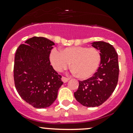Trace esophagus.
I'll list each match as a JSON object with an SVG mask.
<instances>
[{
    "instance_id": "esophagus-1",
    "label": "esophagus",
    "mask_w": 133,
    "mask_h": 133,
    "mask_svg": "<svg viewBox=\"0 0 133 133\" xmlns=\"http://www.w3.org/2000/svg\"><path fill=\"white\" fill-rule=\"evenodd\" d=\"M69 79V78L65 77V76H62V81L64 82V83H66V82H68Z\"/></svg>"
}]
</instances>
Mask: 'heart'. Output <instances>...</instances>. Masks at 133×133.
I'll return each instance as SVG.
<instances>
[{
	"label": "heart",
	"mask_w": 133,
	"mask_h": 133,
	"mask_svg": "<svg viewBox=\"0 0 133 133\" xmlns=\"http://www.w3.org/2000/svg\"><path fill=\"white\" fill-rule=\"evenodd\" d=\"M50 61L55 70L61 71L71 63V68L78 78L89 79L98 69L101 61L99 50L87 46L68 47L58 51L51 50Z\"/></svg>",
	"instance_id": "1"
}]
</instances>
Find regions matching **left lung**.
I'll return each instance as SVG.
<instances>
[{
    "label": "left lung",
    "instance_id": "obj_1",
    "mask_svg": "<svg viewBox=\"0 0 133 133\" xmlns=\"http://www.w3.org/2000/svg\"><path fill=\"white\" fill-rule=\"evenodd\" d=\"M101 55L100 65L91 78L79 81L74 93L77 101L87 107H99L110 97L117 87L119 74L118 54L111 44L104 41L94 42Z\"/></svg>",
    "mask_w": 133,
    "mask_h": 133
}]
</instances>
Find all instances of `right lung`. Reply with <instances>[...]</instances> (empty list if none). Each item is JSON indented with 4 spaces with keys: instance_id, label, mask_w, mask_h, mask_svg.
Masks as SVG:
<instances>
[{
    "instance_id": "add662e5",
    "label": "right lung",
    "mask_w": 133,
    "mask_h": 133,
    "mask_svg": "<svg viewBox=\"0 0 133 133\" xmlns=\"http://www.w3.org/2000/svg\"><path fill=\"white\" fill-rule=\"evenodd\" d=\"M55 43L43 37L29 39L18 48L15 57V87L25 101L36 108L50 107L63 84L62 76L50 65Z\"/></svg>"
}]
</instances>
